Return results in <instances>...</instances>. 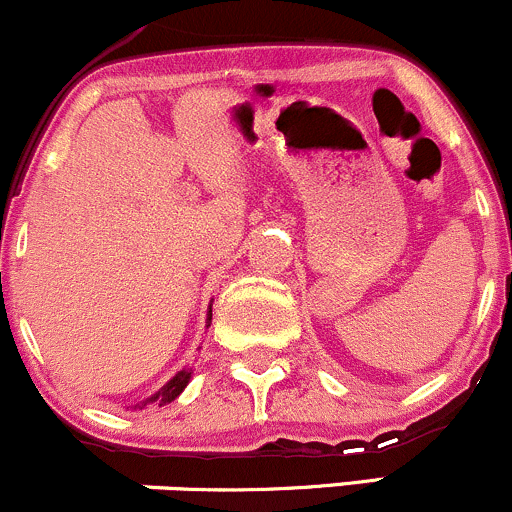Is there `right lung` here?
Wrapping results in <instances>:
<instances>
[{"mask_svg":"<svg viewBox=\"0 0 512 512\" xmlns=\"http://www.w3.org/2000/svg\"><path fill=\"white\" fill-rule=\"evenodd\" d=\"M209 325H211V305H209V315H207V327ZM190 380H192V368H182V370H178V373L173 375V378L168 380L166 385L161 387V390L156 392V395L146 397L144 402L134 404L132 409H144L146 404H158V407H163V404H170V402H173V399L180 397V392L185 390L187 385H190Z\"/></svg>","mask_w":512,"mask_h":512,"instance_id":"1","label":"right lung"}]
</instances>
